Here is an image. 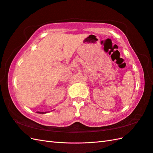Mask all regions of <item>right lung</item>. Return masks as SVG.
<instances>
[{
  "mask_svg": "<svg viewBox=\"0 0 153 153\" xmlns=\"http://www.w3.org/2000/svg\"><path fill=\"white\" fill-rule=\"evenodd\" d=\"M37 113H39V114H45V113H47V112L45 111V112H43V111H37Z\"/></svg>",
  "mask_w": 153,
  "mask_h": 153,
  "instance_id": "obj_1",
  "label": "right lung"
}]
</instances>
